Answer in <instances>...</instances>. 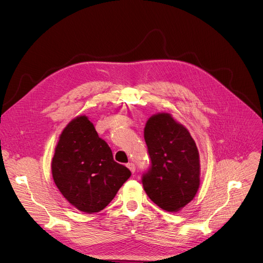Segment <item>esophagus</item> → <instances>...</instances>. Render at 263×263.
<instances>
[{
  "label": "esophagus",
  "instance_id": "1",
  "mask_svg": "<svg viewBox=\"0 0 263 263\" xmlns=\"http://www.w3.org/2000/svg\"><path fill=\"white\" fill-rule=\"evenodd\" d=\"M126 166L130 170V172H132V173H135V170H136V165H135V163H133V162H128V163L126 164Z\"/></svg>",
  "mask_w": 263,
  "mask_h": 263
}]
</instances>
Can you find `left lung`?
Returning <instances> with one entry per match:
<instances>
[{
	"label": "left lung",
	"instance_id": "1",
	"mask_svg": "<svg viewBox=\"0 0 263 263\" xmlns=\"http://www.w3.org/2000/svg\"><path fill=\"white\" fill-rule=\"evenodd\" d=\"M144 139L149 166L142 174L143 188L161 209L175 212L190 203L199 186V158L188 129L168 114L146 122Z\"/></svg>",
	"mask_w": 263,
	"mask_h": 263
}]
</instances>
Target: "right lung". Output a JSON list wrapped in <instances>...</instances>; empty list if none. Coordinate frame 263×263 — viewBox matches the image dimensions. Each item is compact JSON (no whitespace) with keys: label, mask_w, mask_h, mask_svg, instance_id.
<instances>
[{"label":"right lung","mask_w":263,"mask_h":263,"mask_svg":"<svg viewBox=\"0 0 263 263\" xmlns=\"http://www.w3.org/2000/svg\"><path fill=\"white\" fill-rule=\"evenodd\" d=\"M57 188L86 213L103 210L132 175L114 160L112 152L86 116L72 120L61 133L52 160Z\"/></svg>","instance_id":"right-lung-1"}]
</instances>
